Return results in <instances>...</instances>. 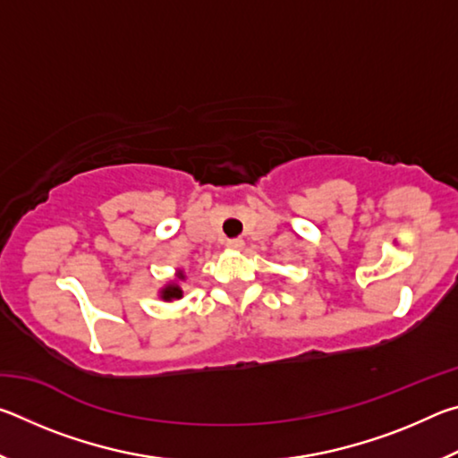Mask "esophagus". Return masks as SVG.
<instances>
[{"instance_id": "esophagus-1", "label": "esophagus", "mask_w": 458, "mask_h": 458, "mask_svg": "<svg viewBox=\"0 0 458 458\" xmlns=\"http://www.w3.org/2000/svg\"><path fill=\"white\" fill-rule=\"evenodd\" d=\"M226 246L232 248V250H240V248L244 246V240L242 238H232V240H228Z\"/></svg>"}]
</instances>
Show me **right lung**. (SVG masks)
<instances>
[{"label": "right lung", "mask_w": 458, "mask_h": 458, "mask_svg": "<svg viewBox=\"0 0 458 458\" xmlns=\"http://www.w3.org/2000/svg\"><path fill=\"white\" fill-rule=\"evenodd\" d=\"M180 278H183V275L180 273L177 275ZM161 297H164L165 301H172V299H180L182 297V289L177 284H169V286H165L164 289V294H161Z\"/></svg>", "instance_id": "right-lung-1"}]
</instances>
